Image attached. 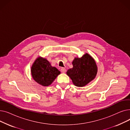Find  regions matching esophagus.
Here are the masks:
<instances>
[{"instance_id": "1", "label": "esophagus", "mask_w": 130, "mask_h": 130, "mask_svg": "<svg viewBox=\"0 0 130 130\" xmlns=\"http://www.w3.org/2000/svg\"><path fill=\"white\" fill-rule=\"evenodd\" d=\"M60 71H61V73H65V72H66V69H65V68L62 67V68H61Z\"/></svg>"}]
</instances>
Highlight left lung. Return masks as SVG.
Segmentation results:
<instances>
[{
    "label": "left lung",
    "instance_id": "1",
    "mask_svg": "<svg viewBox=\"0 0 130 130\" xmlns=\"http://www.w3.org/2000/svg\"><path fill=\"white\" fill-rule=\"evenodd\" d=\"M72 64L73 68L68 70L66 74L76 86H84L96 77L98 66L90 54L86 53L80 58L75 57Z\"/></svg>",
    "mask_w": 130,
    "mask_h": 130
}]
</instances>
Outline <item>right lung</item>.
<instances>
[{"label": "right lung", "instance_id": "right-lung-1", "mask_svg": "<svg viewBox=\"0 0 130 130\" xmlns=\"http://www.w3.org/2000/svg\"><path fill=\"white\" fill-rule=\"evenodd\" d=\"M60 74V71L52 66L46 58L40 56L34 61L31 67L33 79L43 86L50 85Z\"/></svg>", "mask_w": 130, "mask_h": 130}]
</instances>
